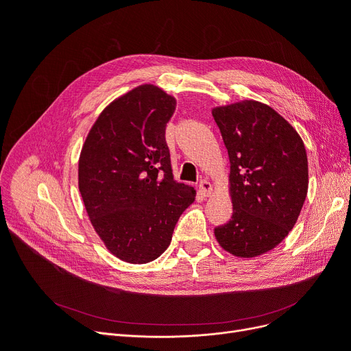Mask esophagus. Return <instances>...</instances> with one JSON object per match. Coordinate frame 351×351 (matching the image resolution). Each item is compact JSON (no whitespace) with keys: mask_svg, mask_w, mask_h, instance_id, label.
<instances>
[{"mask_svg":"<svg viewBox=\"0 0 351 351\" xmlns=\"http://www.w3.org/2000/svg\"><path fill=\"white\" fill-rule=\"evenodd\" d=\"M210 192H212L210 182L206 180V179L200 180V183H199V193H200L202 196H204V197H206V196L210 195Z\"/></svg>","mask_w":351,"mask_h":351,"instance_id":"obj_1","label":"esophagus"}]
</instances>
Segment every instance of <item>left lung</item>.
Segmentation results:
<instances>
[{"label":"left lung","instance_id":"1","mask_svg":"<svg viewBox=\"0 0 351 351\" xmlns=\"http://www.w3.org/2000/svg\"><path fill=\"white\" fill-rule=\"evenodd\" d=\"M230 160L233 213L215 228L217 243L236 257L278 246L296 225L307 196L304 143L280 114L245 99L212 109Z\"/></svg>","mask_w":351,"mask_h":351}]
</instances>
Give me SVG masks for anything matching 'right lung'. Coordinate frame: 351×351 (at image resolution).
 Returning <instances> with one entry per match:
<instances>
[{
  "label": "right lung",
  "instance_id": "right-lung-1",
  "mask_svg": "<svg viewBox=\"0 0 351 351\" xmlns=\"http://www.w3.org/2000/svg\"><path fill=\"white\" fill-rule=\"evenodd\" d=\"M176 99L143 84L110 102L84 142L78 186L92 226L118 259L143 265L168 249L192 186L173 180L166 123Z\"/></svg>",
  "mask_w": 351,
  "mask_h": 351
}]
</instances>
